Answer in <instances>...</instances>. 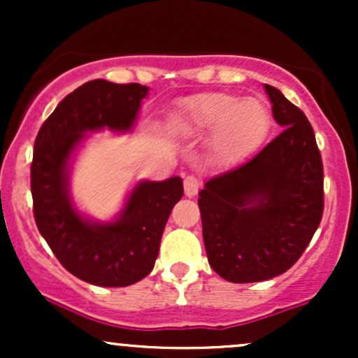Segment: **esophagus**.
Wrapping results in <instances>:
<instances>
[{
	"label": "esophagus",
	"instance_id": "1",
	"mask_svg": "<svg viewBox=\"0 0 358 358\" xmlns=\"http://www.w3.org/2000/svg\"><path fill=\"white\" fill-rule=\"evenodd\" d=\"M183 188H185V195L187 196H193L200 188V180L196 178L195 175H188L185 176L183 180Z\"/></svg>",
	"mask_w": 358,
	"mask_h": 358
}]
</instances>
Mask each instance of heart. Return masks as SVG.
I'll list each match as a JSON object with an SVG mask.
<instances>
[{
	"instance_id": "heart-1",
	"label": "heart",
	"mask_w": 358,
	"mask_h": 358,
	"mask_svg": "<svg viewBox=\"0 0 358 358\" xmlns=\"http://www.w3.org/2000/svg\"><path fill=\"white\" fill-rule=\"evenodd\" d=\"M173 126L187 136L212 133L213 153L225 162H237L257 150L268 136L271 114L257 99L207 92L185 101Z\"/></svg>"
}]
</instances>
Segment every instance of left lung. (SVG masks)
Instances as JSON below:
<instances>
[{
    "mask_svg": "<svg viewBox=\"0 0 358 358\" xmlns=\"http://www.w3.org/2000/svg\"><path fill=\"white\" fill-rule=\"evenodd\" d=\"M281 134L200 192L205 250L231 282L266 281L301 257L323 215V163L305 113L264 85Z\"/></svg>",
    "mask_w": 358,
    "mask_h": 358,
    "instance_id": "8db88e82",
    "label": "left lung"
}]
</instances>
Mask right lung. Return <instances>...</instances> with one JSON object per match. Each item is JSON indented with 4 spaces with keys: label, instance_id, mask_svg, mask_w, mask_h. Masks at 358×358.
Segmentation results:
<instances>
[{
    "label": "right lung",
    "instance_id": "1",
    "mask_svg": "<svg viewBox=\"0 0 358 358\" xmlns=\"http://www.w3.org/2000/svg\"><path fill=\"white\" fill-rule=\"evenodd\" d=\"M146 94V85L89 80L60 101L36 134L30 166L36 227L60 264L90 285L121 287L148 276L183 196L180 176L141 182L110 224L85 220L69 199L67 162L85 131L131 129Z\"/></svg>",
    "mask_w": 358,
    "mask_h": 358
}]
</instances>
